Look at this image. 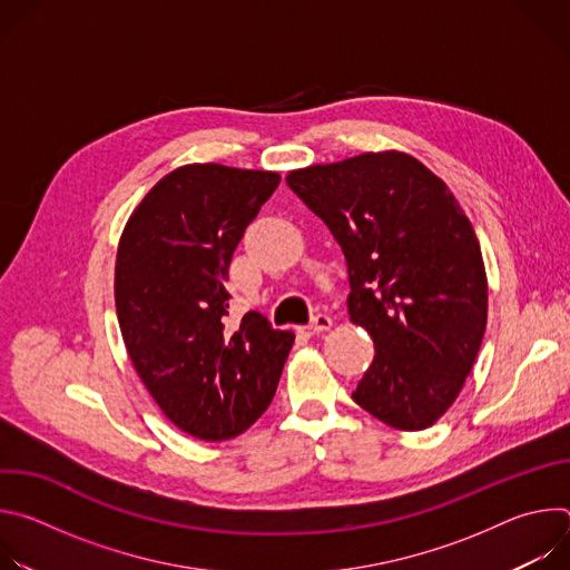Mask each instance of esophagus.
<instances>
[{"label": "esophagus", "instance_id": "obj_1", "mask_svg": "<svg viewBox=\"0 0 570 570\" xmlns=\"http://www.w3.org/2000/svg\"><path fill=\"white\" fill-rule=\"evenodd\" d=\"M327 330H332V317L327 313H315L311 317V322L304 327V332L311 334V336L320 334V332H327Z\"/></svg>", "mask_w": 570, "mask_h": 570}]
</instances>
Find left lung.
<instances>
[{"mask_svg": "<svg viewBox=\"0 0 570 570\" xmlns=\"http://www.w3.org/2000/svg\"><path fill=\"white\" fill-rule=\"evenodd\" d=\"M286 183L343 248L350 317L374 341L354 401L399 431L433 426L460 394L487 324V275L462 207L396 150L291 171Z\"/></svg>", "mask_w": 570, "mask_h": 570, "instance_id": "1", "label": "left lung"}]
</instances>
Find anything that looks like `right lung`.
<instances>
[{
    "label": "right lung",
    "mask_w": 570,
    "mask_h": 570,
    "mask_svg": "<svg viewBox=\"0 0 570 570\" xmlns=\"http://www.w3.org/2000/svg\"><path fill=\"white\" fill-rule=\"evenodd\" d=\"M279 176L189 165L161 178L117 250L115 302L128 356L185 433L220 442L271 405L293 332L257 311L229 315V264Z\"/></svg>",
    "instance_id": "add662e5"
}]
</instances>
